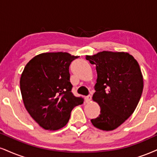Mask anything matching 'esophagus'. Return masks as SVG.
<instances>
[{
  "label": "esophagus",
  "instance_id": "obj_1",
  "mask_svg": "<svg viewBox=\"0 0 157 157\" xmlns=\"http://www.w3.org/2000/svg\"><path fill=\"white\" fill-rule=\"evenodd\" d=\"M91 97H92L91 94H89V95H88V96H87V97H86V102H89L90 100H91Z\"/></svg>",
  "mask_w": 157,
  "mask_h": 157
}]
</instances>
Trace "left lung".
Wrapping results in <instances>:
<instances>
[{"label": "left lung", "mask_w": 157, "mask_h": 157, "mask_svg": "<svg viewBox=\"0 0 157 157\" xmlns=\"http://www.w3.org/2000/svg\"><path fill=\"white\" fill-rule=\"evenodd\" d=\"M86 58L96 65L93 100L101 109L99 116L90 121L97 129L112 131L129 118L137 106L143 89L140 68L128 52L102 51Z\"/></svg>", "instance_id": "1"}]
</instances>
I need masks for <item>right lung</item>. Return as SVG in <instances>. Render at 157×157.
Here are the masks:
<instances>
[{
    "mask_svg": "<svg viewBox=\"0 0 157 157\" xmlns=\"http://www.w3.org/2000/svg\"><path fill=\"white\" fill-rule=\"evenodd\" d=\"M78 56L45 52L26 64L20 77L25 109L43 129L55 131L67 125L75 107L83 103L71 93L69 66Z\"/></svg>",
    "mask_w": 157,
    "mask_h": 157,
    "instance_id": "right-lung-1",
    "label": "right lung"
}]
</instances>
